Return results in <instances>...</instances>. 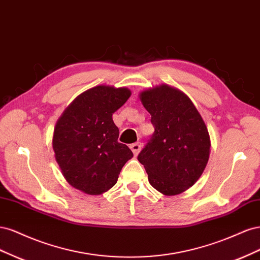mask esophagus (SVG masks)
<instances>
[{"instance_id":"esophagus-1","label":"esophagus","mask_w":260,"mask_h":260,"mask_svg":"<svg viewBox=\"0 0 260 260\" xmlns=\"http://www.w3.org/2000/svg\"><path fill=\"white\" fill-rule=\"evenodd\" d=\"M141 143L140 142H137V143H133V144H131L130 145V148H131V151L133 152V154H135L136 156L139 154V152L141 151Z\"/></svg>"}]
</instances>
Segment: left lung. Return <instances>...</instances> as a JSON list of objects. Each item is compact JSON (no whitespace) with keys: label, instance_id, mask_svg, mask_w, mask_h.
<instances>
[{"label":"left lung","instance_id":"1","mask_svg":"<svg viewBox=\"0 0 260 260\" xmlns=\"http://www.w3.org/2000/svg\"><path fill=\"white\" fill-rule=\"evenodd\" d=\"M154 133L138 155L151 185L165 195L187 190L202 176L210 151L206 124L184 93L161 84L141 93Z\"/></svg>","mask_w":260,"mask_h":260}]
</instances>
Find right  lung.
I'll return each instance as SVG.
<instances>
[{
	"instance_id": "add662e5",
	"label": "right lung",
	"mask_w": 260,
	"mask_h": 260,
	"mask_svg": "<svg viewBox=\"0 0 260 260\" xmlns=\"http://www.w3.org/2000/svg\"><path fill=\"white\" fill-rule=\"evenodd\" d=\"M131 95L127 88L98 85L80 94L62 113L54 130L55 158L67 182L90 195L113 187L131 149L118 142L113 114Z\"/></svg>"
}]
</instances>
